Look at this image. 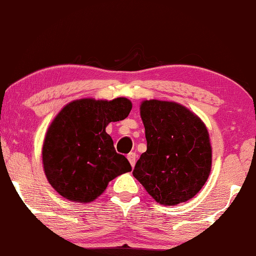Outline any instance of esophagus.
<instances>
[{"mask_svg":"<svg viewBox=\"0 0 256 256\" xmlns=\"http://www.w3.org/2000/svg\"><path fill=\"white\" fill-rule=\"evenodd\" d=\"M127 158H128V160H129V162H130L132 167L135 166L136 159H137V154H136V153H135V152H130V153H129V154L127 156Z\"/></svg>","mask_w":256,"mask_h":256,"instance_id":"1","label":"esophagus"}]
</instances>
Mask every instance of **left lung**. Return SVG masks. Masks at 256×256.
I'll return each mask as SVG.
<instances>
[{
    "mask_svg": "<svg viewBox=\"0 0 256 256\" xmlns=\"http://www.w3.org/2000/svg\"><path fill=\"white\" fill-rule=\"evenodd\" d=\"M148 148L132 175L156 202H188L202 190L212 168V146L205 124L186 106L158 100L140 104Z\"/></svg>",
    "mask_w": 256,
    "mask_h": 256,
    "instance_id": "left-lung-1",
    "label": "left lung"
}]
</instances>
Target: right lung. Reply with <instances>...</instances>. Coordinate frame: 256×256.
I'll use <instances>...</instances> for the list:
<instances>
[{"label": "right lung", "instance_id": "obj_1", "mask_svg": "<svg viewBox=\"0 0 256 256\" xmlns=\"http://www.w3.org/2000/svg\"><path fill=\"white\" fill-rule=\"evenodd\" d=\"M124 97L112 100L82 98L62 108L46 134L42 161L46 180L65 199L81 204L100 196L108 182L132 170L116 153L110 122L124 120L132 110Z\"/></svg>", "mask_w": 256, "mask_h": 256}]
</instances>
